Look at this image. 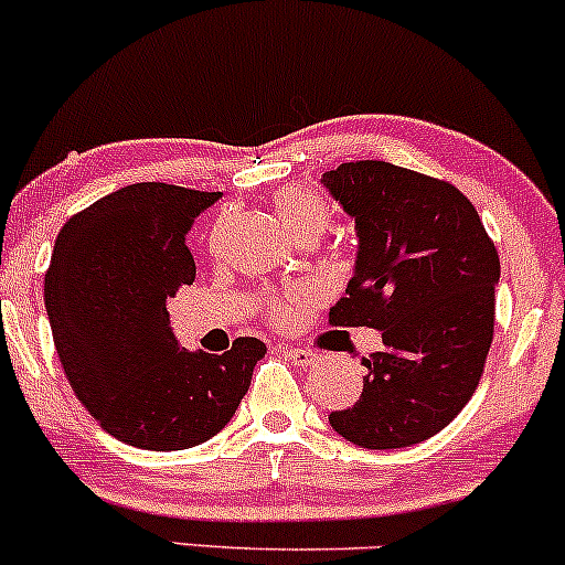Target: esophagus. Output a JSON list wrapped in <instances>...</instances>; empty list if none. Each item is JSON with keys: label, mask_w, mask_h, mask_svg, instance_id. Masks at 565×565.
Wrapping results in <instances>:
<instances>
[{"label": "esophagus", "mask_w": 565, "mask_h": 565, "mask_svg": "<svg viewBox=\"0 0 565 565\" xmlns=\"http://www.w3.org/2000/svg\"><path fill=\"white\" fill-rule=\"evenodd\" d=\"M281 350H284V355H289L291 364H297L302 369L313 366L316 361H319V355H316L313 350H305V348H297V345H281Z\"/></svg>", "instance_id": "34e87169"}]
</instances>
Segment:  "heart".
I'll return each mask as SVG.
<instances>
[{"label":"heart","mask_w":565,"mask_h":565,"mask_svg":"<svg viewBox=\"0 0 565 565\" xmlns=\"http://www.w3.org/2000/svg\"><path fill=\"white\" fill-rule=\"evenodd\" d=\"M274 206L278 217L284 220V225L295 233L297 238L302 236H319L327 231L329 225V210L323 204V199L316 191H310L308 185H281L274 191ZM316 305V291L313 287H297L274 291V295L265 297L263 308L274 323L289 327V323L300 321L305 313Z\"/></svg>","instance_id":"obj_1"}]
</instances>
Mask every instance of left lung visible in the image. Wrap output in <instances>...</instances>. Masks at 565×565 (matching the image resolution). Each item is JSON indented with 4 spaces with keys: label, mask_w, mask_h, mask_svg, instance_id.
Returning <instances> with one entry per match:
<instances>
[{
    "label": "left lung",
    "mask_w": 565,
    "mask_h": 565,
    "mask_svg": "<svg viewBox=\"0 0 565 565\" xmlns=\"http://www.w3.org/2000/svg\"><path fill=\"white\" fill-rule=\"evenodd\" d=\"M323 185L355 220L359 260L332 327H372L364 391L329 414L364 449H401L444 430L481 382L494 340L497 246L459 188L387 161H348Z\"/></svg>",
    "instance_id": "1"
}]
</instances>
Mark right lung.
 I'll use <instances>...</instances> for the list:
<instances>
[{
  "mask_svg": "<svg viewBox=\"0 0 565 565\" xmlns=\"http://www.w3.org/2000/svg\"><path fill=\"white\" fill-rule=\"evenodd\" d=\"M220 193L135 183L76 212L55 238L44 308L76 398L129 446L180 451L223 430L265 355L238 337L223 355L178 345L167 302L196 278L185 246Z\"/></svg>",
  "mask_w": 565,
  "mask_h": 565,
  "instance_id": "1",
  "label": "right lung"
}]
</instances>
